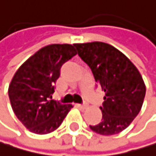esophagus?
Wrapping results in <instances>:
<instances>
[{"instance_id":"1","label":"esophagus","mask_w":156,"mask_h":156,"mask_svg":"<svg viewBox=\"0 0 156 156\" xmlns=\"http://www.w3.org/2000/svg\"><path fill=\"white\" fill-rule=\"evenodd\" d=\"M76 107H77V108H80V109H85L86 105L85 104H76Z\"/></svg>"}]
</instances>
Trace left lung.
<instances>
[{"instance_id": "obj_1", "label": "left lung", "mask_w": 156, "mask_h": 156, "mask_svg": "<svg viewBox=\"0 0 156 156\" xmlns=\"http://www.w3.org/2000/svg\"><path fill=\"white\" fill-rule=\"evenodd\" d=\"M77 54L91 69L97 85L105 92L102 120L93 132L103 136L119 134L129 127L142 109L146 84L138 69L110 44H75Z\"/></svg>"}]
</instances>
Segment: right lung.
I'll use <instances>...</instances> for the list:
<instances>
[{
    "label": "right lung",
    "mask_w": 156,
    "mask_h": 156,
    "mask_svg": "<svg viewBox=\"0 0 156 156\" xmlns=\"http://www.w3.org/2000/svg\"><path fill=\"white\" fill-rule=\"evenodd\" d=\"M76 55L75 45L51 44L41 48L18 68L9 86L17 119L31 133L46 135L58 129L73 108L52 100L61 67Z\"/></svg>",
    "instance_id": "right-lung-1"
}]
</instances>
